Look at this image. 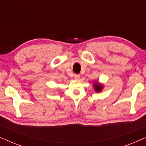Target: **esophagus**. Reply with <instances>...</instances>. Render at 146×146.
Wrapping results in <instances>:
<instances>
[{
    "label": "esophagus",
    "instance_id": "esophagus-1",
    "mask_svg": "<svg viewBox=\"0 0 146 146\" xmlns=\"http://www.w3.org/2000/svg\"><path fill=\"white\" fill-rule=\"evenodd\" d=\"M74 77L75 79L78 80L80 78V74H75L74 76Z\"/></svg>",
    "mask_w": 146,
    "mask_h": 146
}]
</instances>
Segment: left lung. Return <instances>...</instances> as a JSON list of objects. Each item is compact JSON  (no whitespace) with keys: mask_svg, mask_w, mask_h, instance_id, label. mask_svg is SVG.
Wrapping results in <instances>:
<instances>
[{"mask_svg":"<svg viewBox=\"0 0 146 146\" xmlns=\"http://www.w3.org/2000/svg\"><path fill=\"white\" fill-rule=\"evenodd\" d=\"M94 90L97 92H101L102 88V86L95 82L94 84Z\"/></svg>","mask_w":146,"mask_h":146,"instance_id":"1","label":"left lung"}]
</instances>
